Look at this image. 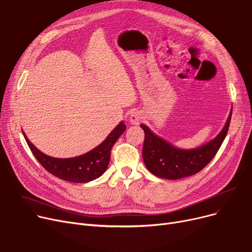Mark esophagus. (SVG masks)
Segmentation results:
<instances>
[{
  "label": "esophagus",
  "mask_w": 252,
  "mask_h": 252,
  "mask_svg": "<svg viewBox=\"0 0 252 252\" xmlns=\"http://www.w3.org/2000/svg\"><path fill=\"white\" fill-rule=\"evenodd\" d=\"M142 118L143 117H142L141 113H139L138 111H134V112L131 113V115H130V118H129L130 123L133 124V125H138L141 122Z\"/></svg>",
  "instance_id": "obj_1"
}]
</instances>
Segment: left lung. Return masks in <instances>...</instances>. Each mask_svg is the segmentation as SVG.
<instances>
[{
  "instance_id": "left-lung-1",
  "label": "left lung",
  "mask_w": 252,
  "mask_h": 252,
  "mask_svg": "<svg viewBox=\"0 0 252 252\" xmlns=\"http://www.w3.org/2000/svg\"><path fill=\"white\" fill-rule=\"evenodd\" d=\"M231 117L232 112L217 137L206 145L193 150H179L154 134L148 126L141 124L140 127L145 131L142 158L148 170L165 179H178L198 173L220 150L229 130Z\"/></svg>"
}]
</instances>
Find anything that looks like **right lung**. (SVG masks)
Returning a JSON list of instances; mask_svg holds the SVG:
<instances>
[{
    "instance_id": "1",
    "label": "right lung",
    "mask_w": 252,
    "mask_h": 252,
    "mask_svg": "<svg viewBox=\"0 0 252 252\" xmlns=\"http://www.w3.org/2000/svg\"><path fill=\"white\" fill-rule=\"evenodd\" d=\"M126 130V125L121 122L107 137L92 151L75 158L58 159L43 154L29 140L23 132L32 153L44 168L54 176L70 183H88L98 178L109 166L111 151L115 142Z\"/></svg>"
}]
</instances>
